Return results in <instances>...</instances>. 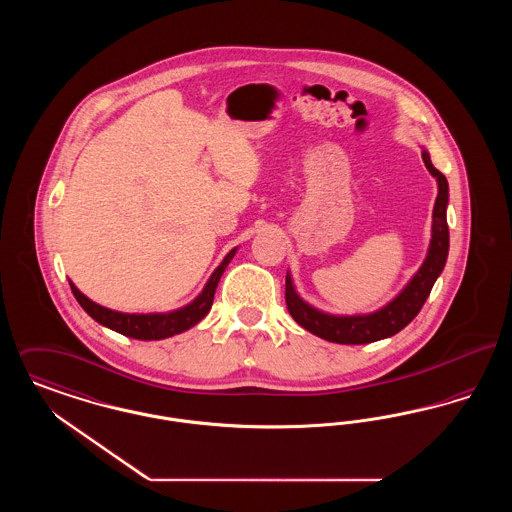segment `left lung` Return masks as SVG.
Instances as JSON below:
<instances>
[{"label": "left lung", "mask_w": 512, "mask_h": 512, "mask_svg": "<svg viewBox=\"0 0 512 512\" xmlns=\"http://www.w3.org/2000/svg\"><path fill=\"white\" fill-rule=\"evenodd\" d=\"M422 161L428 172L438 182V197L432 213V238L428 245L426 259L405 284L384 307L365 313V315H332L324 313L311 303H307L293 286L292 274H286V305L293 320L315 334L318 338L343 345H361L372 341L386 340L401 332L413 320L428 295L432 292L439 274L447 263L449 253V226H447V203H449V184L447 178L432 165L430 153L422 147Z\"/></svg>", "instance_id": "1"}]
</instances>
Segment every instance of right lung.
<instances>
[{
    "label": "right lung",
    "instance_id": "1",
    "mask_svg": "<svg viewBox=\"0 0 512 512\" xmlns=\"http://www.w3.org/2000/svg\"><path fill=\"white\" fill-rule=\"evenodd\" d=\"M236 251H238V247L228 251V255L222 259L219 267L213 270L205 288L195 297L194 301H190L188 305H184L180 309L169 311V313H146L144 315V313L113 311V309H107L96 301H92L90 297H86L71 280H69V284H71V290H73L76 301L80 303V307L101 326L115 330L122 336L134 338V340H165V338H171V336L190 330L199 320L207 317V313L211 311L213 299H215L220 276L228 267V263L234 259Z\"/></svg>",
    "mask_w": 512,
    "mask_h": 512
}]
</instances>
